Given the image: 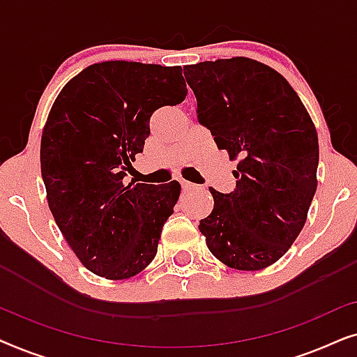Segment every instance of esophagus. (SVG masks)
Instances as JSON below:
<instances>
[{
	"label": "esophagus",
	"mask_w": 357,
	"mask_h": 357,
	"mask_svg": "<svg viewBox=\"0 0 357 357\" xmlns=\"http://www.w3.org/2000/svg\"><path fill=\"white\" fill-rule=\"evenodd\" d=\"M182 188L185 190V192H188V190H197L198 185L188 182V180H182Z\"/></svg>",
	"instance_id": "esophagus-1"
}]
</instances>
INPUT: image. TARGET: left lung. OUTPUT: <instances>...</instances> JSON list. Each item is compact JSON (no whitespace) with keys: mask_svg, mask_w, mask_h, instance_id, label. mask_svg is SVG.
<instances>
[{"mask_svg":"<svg viewBox=\"0 0 357 357\" xmlns=\"http://www.w3.org/2000/svg\"><path fill=\"white\" fill-rule=\"evenodd\" d=\"M183 75L197 97L199 125L229 158H241L231 193L209 188L214 208L199 231L224 265L270 266L299 236L315 195V126L289 82L260 61H203L185 66Z\"/></svg>","mask_w":357,"mask_h":357,"instance_id":"1","label":"left lung"}]
</instances>
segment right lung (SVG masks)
Returning a JSON list of instances; mask_svg holds the SVG:
<instances>
[{
    "instance_id": "1",
    "label": "right lung",
    "mask_w": 357,
    "mask_h": 357,
    "mask_svg": "<svg viewBox=\"0 0 357 357\" xmlns=\"http://www.w3.org/2000/svg\"><path fill=\"white\" fill-rule=\"evenodd\" d=\"M187 92L180 66L104 61L58 94L42 133V178L56 226L96 275L126 280L154 260L180 183L125 177L143 153L151 115Z\"/></svg>"
}]
</instances>
